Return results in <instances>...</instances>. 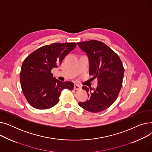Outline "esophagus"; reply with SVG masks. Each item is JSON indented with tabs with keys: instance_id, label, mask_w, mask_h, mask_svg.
<instances>
[{
	"instance_id": "obj_1",
	"label": "esophagus",
	"mask_w": 152,
	"mask_h": 152,
	"mask_svg": "<svg viewBox=\"0 0 152 152\" xmlns=\"http://www.w3.org/2000/svg\"><path fill=\"white\" fill-rule=\"evenodd\" d=\"M74 89L75 90H79V89H81V86H79V84H75V86H74Z\"/></svg>"
}]
</instances>
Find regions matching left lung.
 I'll return each instance as SVG.
<instances>
[{"label":"left lung","mask_w":152,"mask_h":152,"mask_svg":"<svg viewBox=\"0 0 152 152\" xmlns=\"http://www.w3.org/2000/svg\"><path fill=\"white\" fill-rule=\"evenodd\" d=\"M87 53L89 61V74L98 79L96 89L85 90L89 100L79 102V105L92 113H97L110 107L116 100L120 91L124 69L119 56L104 43L96 40L77 43Z\"/></svg>","instance_id":"obj_1"}]
</instances>
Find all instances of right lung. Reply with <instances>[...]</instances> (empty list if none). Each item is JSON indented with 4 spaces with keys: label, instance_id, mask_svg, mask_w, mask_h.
<instances>
[{
    "label": "right lung",
    "instance_id": "add662e5",
    "mask_svg": "<svg viewBox=\"0 0 152 152\" xmlns=\"http://www.w3.org/2000/svg\"><path fill=\"white\" fill-rule=\"evenodd\" d=\"M76 46L74 42L53 43L39 48L24 60L20 72L22 91L29 104L36 109H49L59 102L61 91L73 90L72 82H61L51 73Z\"/></svg>",
    "mask_w": 152,
    "mask_h": 152
}]
</instances>
